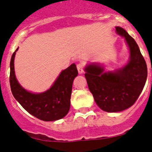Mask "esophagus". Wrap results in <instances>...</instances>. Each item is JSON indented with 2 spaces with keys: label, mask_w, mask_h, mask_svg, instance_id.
Wrapping results in <instances>:
<instances>
[{
  "label": "esophagus",
  "mask_w": 152,
  "mask_h": 152,
  "mask_svg": "<svg viewBox=\"0 0 152 152\" xmlns=\"http://www.w3.org/2000/svg\"><path fill=\"white\" fill-rule=\"evenodd\" d=\"M77 68L79 74H82L84 72V64L82 63H79L77 64Z\"/></svg>",
  "instance_id": "34e87169"
}]
</instances>
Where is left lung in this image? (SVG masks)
<instances>
[{
	"mask_svg": "<svg viewBox=\"0 0 152 152\" xmlns=\"http://www.w3.org/2000/svg\"><path fill=\"white\" fill-rule=\"evenodd\" d=\"M116 32L124 37L130 52L129 61L123 68L104 72V67L91 63L84 68L90 91L97 106L109 113L120 112L133 105L147 80L146 62L139 46L128 33L116 26Z\"/></svg>",
	"mask_w": 152,
	"mask_h": 152,
	"instance_id": "8db88e82",
	"label": "left lung"
}]
</instances>
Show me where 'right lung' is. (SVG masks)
Instances as JSON below:
<instances>
[{
	"mask_svg": "<svg viewBox=\"0 0 152 152\" xmlns=\"http://www.w3.org/2000/svg\"><path fill=\"white\" fill-rule=\"evenodd\" d=\"M17 50L12 55L10 64V84L14 98L28 113L42 121L62 119L69 111L73 80L78 73L75 64L63 70L48 91L33 94L24 89L16 78L14 58Z\"/></svg>",
	"mask_w": 152,
	"mask_h": 152,
	"instance_id": "add662e5",
	"label": "right lung"
}]
</instances>
